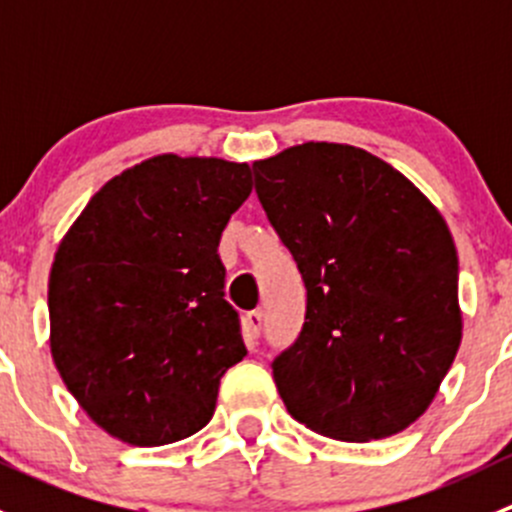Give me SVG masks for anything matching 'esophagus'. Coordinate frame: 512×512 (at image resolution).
Masks as SVG:
<instances>
[{
  "label": "esophagus",
  "instance_id": "esophagus-1",
  "mask_svg": "<svg viewBox=\"0 0 512 512\" xmlns=\"http://www.w3.org/2000/svg\"><path fill=\"white\" fill-rule=\"evenodd\" d=\"M260 329H262V312H247L245 314V337L247 342H255L260 337Z\"/></svg>",
  "mask_w": 512,
  "mask_h": 512
}]
</instances>
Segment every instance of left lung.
<instances>
[{"instance_id":"1","label":"left lung","mask_w":512,"mask_h":512,"mask_svg":"<svg viewBox=\"0 0 512 512\" xmlns=\"http://www.w3.org/2000/svg\"><path fill=\"white\" fill-rule=\"evenodd\" d=\"M252 170L307 287L302 332L272 361L287 411L339 441L404 431L461 344L446 220L409 178L354 146L309 141Z\"/></svg>"}]
</instances>
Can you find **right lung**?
<instances>
[{"mask_svg": "<svg viewBox=\"0 0 512 512\" xmlns=\"http://www.w3.org/2000/svg\"><path fill=\"white\" fill-rule=\"evenodd\" d=\"M252 190L247 163L148 158L108 180L56 250L51 356L81 409L131 446H165L213 418L247 354L218 245Z\"/></svg>", "mask_w": 512, "mask_h": 512, "instance_id": "1", "label": "right lung"}]
</instances>
